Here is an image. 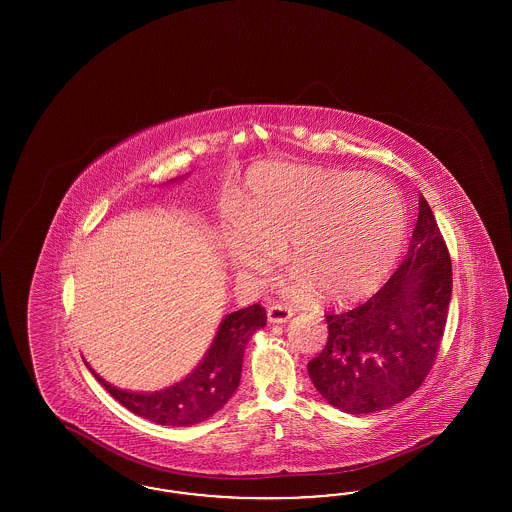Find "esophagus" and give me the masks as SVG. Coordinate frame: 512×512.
I'll return each instance as SVG.
<instances>
[{"instance_id":"34e87169","label":"esophagus","mask_w":512,"mask_h":512,"mask_svg":"<svg viewBox=\"0 0 512 512\" xmlns=\"http://www.w3.org/2000/svg\"><path fill=\"white\" fill-rule=\"evenodd\" d=\"M293 317V311L286 305H272L268 307L267 318L270 324H284Z\"/></svg>"}]
</instances>
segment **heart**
<instances>
[{
	"label": "heart",
	"instance_id": "b5f03b06",
	"mask_svg": "<svg viewBox=\"0 0 512 512\" xmlns=\"http://www.w3.org/2000/svg\"><path fill=\"white\" fill-rule=\"evenodd\" d=\"M222 255L240 278L259 284L282 249L292 265L280 286L292 299L324 293L353 303L376 292L397 265L409 234L403 195L376 174L261 165L230 201Z\"/></svg>",
	"mask_w": 512,
	"mask_h": 512
}]
</instances>
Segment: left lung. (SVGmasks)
Segmentation results:
<instances>
[{
  "label": "left lung",
  "instance_id": "8db88e82",
  "mask_svg": "<svg viewBox=\"0 0 512 512\" xmlns=\"http://www.w3.org/2000/svg\"><path fill=\"white\" fill-rule=\"evenodd\" d=\"M451 290V257L420 195L405 261L368 301L326 315L328 341L307 365L318 393L349 414L384 411L413 395L438 357Z\"/></svg>",
  "mask_w": 512,
  "mask_h": 512
}]
</instances>
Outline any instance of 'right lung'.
Here are the masks:
<instances>
[{
    "instance_id": "obj_1",
    "label": "right lung",
    "mask_w": 512,
    "mask_h": 512,
    "mask_svg": "<svg viewBox=\"0 0 512 512\" xmlns=\"http://www.w3.org/2000/svg\"><path fill=\"white\" fill-rule=\"evenodd\" d=\"M265 324L267 313L259 303L226 315L203 361L184 380L167 390L153 393L119 390L105 382L88 363L86 366L128 411L161 426H192L220 411L238 390L245 345Z\"/></svg>"
}]
</instances>
